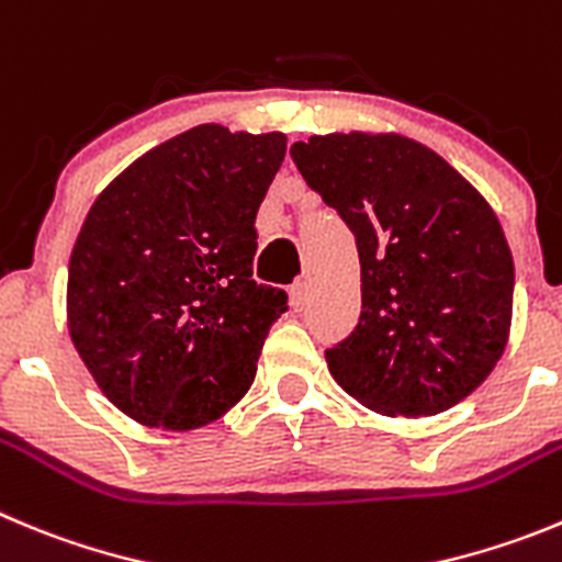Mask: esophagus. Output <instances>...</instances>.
<instances>
[{"instance_id":"obj_1","label":"esophagus","mask_w":562,"mask_h":562,"mask_svg":"<svg viewBox=\"0 0 562 562\" xmlns=\"http://www.w3.org/2000/svg\"><path fill=\"white\" fill-rule=\"evenodd\" d=\"M290 303L295 312H303L308 303V281H295V284L290 286Z\"/></svg>"}]
</instances>
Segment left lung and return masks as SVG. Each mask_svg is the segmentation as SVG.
I'll return each mask as SVG.
<instances>
[{
    "mask_svg": "<svg viewBox=\"0 0 562 562\" xmlns=\"http://www.w3.org/2000/svg\"><path fill=\"white\" fill-rule=\"evenodd\" d=\"M292 158L357 236L362 315L326 362L387 418L451 409L493 373L513 323V254L480 189L401 133L308 136Z\"/></svg>",
    "mask_w": 562,
    "mask_h": 562,
    "instance_id": "obj_1",
    "label": "left lung"
}]
</instances>
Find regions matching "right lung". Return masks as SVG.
Returning a JSON list of instances; mask_svg holds the SVG:
<instances>
[{"instance_id":"obj_1","label":"right lung","mask_w":562,"mask_h":562,"mask_svg":"<svg viewBox=\"0 0 562 562\" xmlns=\"http://www.w3.org/2000/svg\"><path fill=\"white\" fill-rule=\"evenodd\" d=\"M284 133L198 125L97 194L69 259L66 323L82 364L136 424L192 431L250 390L286 292L254 281L256 214Z\"/></svg>"}]
</instances>
